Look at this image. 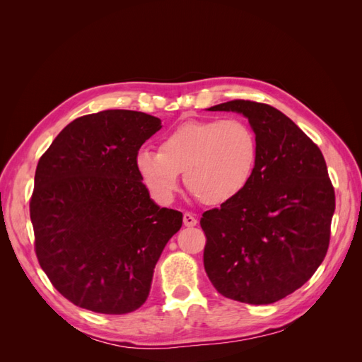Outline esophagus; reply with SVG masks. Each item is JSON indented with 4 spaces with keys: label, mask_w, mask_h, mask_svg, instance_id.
I'll list each match as a JSON object with an SVG mask.
<instances>
[{
    "label": "esophagus",
    "mask_w": 362,
    "mask_h": 362,
    "mask_svg": "<svg viewBox=\"0 0 362 362\" xmlns=\"http://www.w3.org/2000/svg\"><path fill=\"white\" fill-rule=\"evenodd\" d=\"M182 222H184L185 226H194L196 223H198V218H196L192 213H184Z\"/></svg>",
    "instance_id": "1"
}]
</instances>
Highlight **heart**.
I'll use <instances>...</instances> for the list:
<instances>
[{
  "label": "heart",
  "mask_w": 362,
  "mask_h": 362,
  "mask_svg": "<svg viewBox=\"0 0 362 362\" xmlns=\"http://www.w3.org/2000/svg\"><path fill=\"white\" fill-rule=\"evenodd\" d=\"M258 161L254 128L240 117L189 120L163 139L160 151L140 149L136 168L161 201L172 199L181 172L206 204L233 199L249 184Z\"/></svg>",
  "instance_id": "b5f03b06"
}]
</instances>
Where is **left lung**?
Instances as JSON below:
<instances>
[{"label": "left lung", "instance_id": "obj_1", "mask_svg": "<svg viewBox=\"0 0 362 362\" xmlns=\"http://www.w3.org/2000/svg\"><path fill=\"white\" fill-rule=\"evenodd\" d=\"M243 115L258 140L246 187L202 214L204 267L225 298L267 305L308 281L329 246L335 193L322 151L275 107L235 100L208 108Z\"/></svg>", "mask_w": 362, "mask_h": 362}]
</instances>
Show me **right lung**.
Wrapping results in <instances>:
<instances>
[{"label": "right lung", "instance_id": "add662e5", "mask_svg": "<svg viewBox=\"0 0 362 362\" xmlns=\"http://www.w3.org/2000/svg\"><path fill=\"white\" fill-rule=\"evenodd\" d=\"M161 128L141 112L104 110L64 127L37 163L30 217L42 270L74 305L133 313L148 299L182 213L151 199L136 168Z\"/></svg>", "mask_w": 362, "mask_h": 362}]
</instances>
